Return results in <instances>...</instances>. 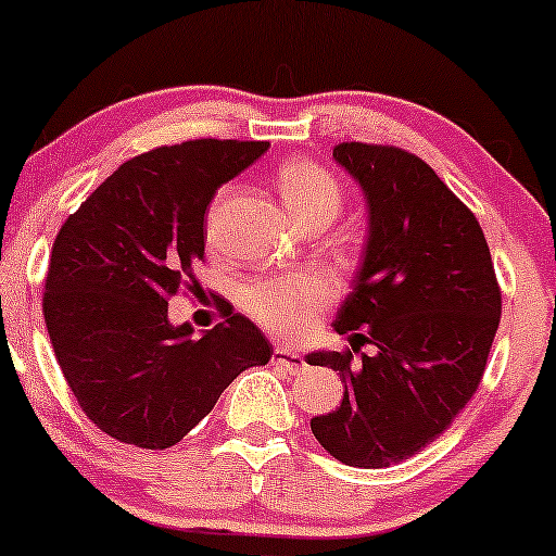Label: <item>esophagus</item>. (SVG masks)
Segmentation results:
<instances>
[{
    "mask_svg": "<svg viewBox=\"0 0 556 556\" xmlns=\"http://www.w3.org/2000/svg\"><path fill=\"white\" fill-rule=\"evenodd\" d=\"M273 362L280 364L286 371H291V375L306 367V362H303V356L299 352H291V349H283V346H276V352H273Z\"/></svg>",
    "mask_w": 556,
    "mask_h": 556,
    "instance_id": "34e87169",
    "label": "esophagus"
}]
</instances>
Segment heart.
Returning a JSON list of instances; mask_svg holds the SVG:
<instances>
[{
  "label": "heart",
  "instance_id": "b5f03b06",
  "mask_svg": "<svg viewBox=\"0 0 556 556\" xmlns=\"http://www.w3.org/2000/svg\"><path fill=\"white\" fill-rule=\"evenodd\" d=\"M278 189L295 225L316 215L337 217L341 210V189L324 166L314 162H293L280 169ZM333 299L329 278L306 276L270 278L250 286L242 295V306L255 324L276 333H301L324 303Z\"/></svg>",
  "mask_w": 556,
  "mask_h": 556
}]
</instances>
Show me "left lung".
<instances>
[{"label":"left lung","mask_w":556,"mask_h":556,"mask_svg":"<svg viewBox=\"0 0 556 556\" xmlns=\"http://www.w3.org/2000/svg\"><path fill=\"white\" fill-rule=\"evenodd\" d=\"M333 159L367 200V242L333 331L352 352H314L344 400L311 420L318 443L354 468H387L443 435L481 382L501 321L489 242L473 212L420 156L349 141ZM354 338L376 354L354 357ZM363 345V344H362Z\"/></svg>","instance_id":"8db88e82"}]
</instances>
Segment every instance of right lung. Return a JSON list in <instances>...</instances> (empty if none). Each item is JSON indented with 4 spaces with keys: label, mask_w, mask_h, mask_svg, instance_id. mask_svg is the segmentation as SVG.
<instances>
[{
    "label": "right lung",
    "mask_w": 556,
    "mask_h": 556,
    "mask_svg": "<svg viewBox=\"0 0 556 556\" xmlns=\"http://www.w3.org/2000/svg\"><path fill=\"white\" fill-rule=\"evenodd\" d=\"M268 141L197 139L121 164L60 227L45 280V326L83 413L121 443L177 445L235 377L273 346L242 314L192 337L169 299L194 283L204 212Z\"/></svg>",
    "instance_id": "add662e5"
}]
</instances>
